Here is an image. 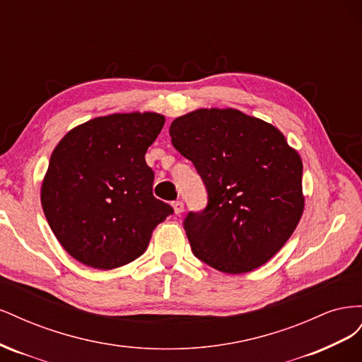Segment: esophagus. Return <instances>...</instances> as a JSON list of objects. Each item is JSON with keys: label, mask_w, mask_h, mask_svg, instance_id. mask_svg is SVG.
I'll list each match as a JSON object with an SVG mask.
<instances>
[{"label": "esophagus", "mask_w": 362, "mask_h": 362, "mask_svg": "<svg viewBox=\"0 0 362 362\" xmlns=\"http://www.w3.org/2000/svg\"><path fill=\"white\" fill-rule=\"evenodd\" d=\"M172 206H173V210H175V214H181L184 211V202L182 201L172 202Z\"/></svg>", "instance_id": "34e87169"}]
</instances>
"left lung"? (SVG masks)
I'll use <instances>...</instances> for the list:
<instances>
[{"label": "left lung", "mask_w": 362, "mask_h": 362, "mask_svg": "<svg viewBox=\"0 0 362 362\" xmlns=\"http://www.w3.org/2000/svg\"><path fill=\"white\" fill-rule=\"evenodd\" d=\"M169 134L208 194L204 210L184 218L193 255L233 275L267 262L303 211L298 152L279 129L234 108H201L177 117Z\"/></svg>", "instance_id": "1"}]
</instances>
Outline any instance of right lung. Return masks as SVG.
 I'll use <instances>...</instances> for the list:
<instances>
[{"mask_svg": "<svg viewBox=\"0 0 362 362\" xmlns=\"http://www.w3.org/2000/svg\"><path fill=\"white\" fill-rule=\"evenodd\" d=\"M163 125L157 113L96 117L52 151L40 201L54 235L76 261L101 270L125 266L173 214L152 194L154 172L145 161Z\"/></svg>", "mask_w": 362, "mask_h": 362, "instance_id": "obj_1", "label": "right lung"}]
</instances>
